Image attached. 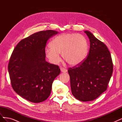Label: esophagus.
<instances>
[{
  "mask_svg": "<svg viewBox=\"0 0 122 122\" xmlns=\"http://www.w3.org/2000/svg\"><path fill=\"white\" fill-rule=\"evenodd\" d=\"M61 72H67V70L64 68H61Z\"/></svg>",
  "mask_w": 122,
  "mask_h": 122,
  "instance_id": "34e87169",
  "label": "esophagus"
}]
</instances>
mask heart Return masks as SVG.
Masks as SVG:
<instances>
[{
    "label": "heart",
    "instance_id": "obj_1",
    "mask_svg": "<svg viewBox=\"0 0 122 122\" xmlns=\"http://www.w3.org/2000/svg\"><path fill=\"white\" fill-rule=\"evenodd\" d=\"M46 50V57L50 62L57 64L61 60L60 53L71 66H77L86 58L88 52L86 39L75 33L62 34L56 36Z\"/></svg>",
    "mask_w": 122,
    "mask_h": 122
}]
</instances>
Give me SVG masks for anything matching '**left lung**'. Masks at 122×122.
<instances>
[{
	"label": "left lung",
	"mask_w": 122,
	"mask_h": 122,
	"mask_svg": "<svg viewBox=\"0 0 122 122\" xmlns=\"http://www.w3.org/2000/svg\"><path fill=\"white\" fill-rule=\"evenodd\" d=\"M84 32L90 42L88 56L68 71L72 93L83 102L93 101L105 91L113 72L112 58L107 47L91 32Z\"/></svg>",
	"instance_id": "obj_1"
}]
</instances>
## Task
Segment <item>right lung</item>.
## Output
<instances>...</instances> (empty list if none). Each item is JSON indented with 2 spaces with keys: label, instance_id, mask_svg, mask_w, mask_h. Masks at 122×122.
I'll return each instance as SVG.
<instances>
[{
  "label": "right lung",
  "instance_id": "right-lung-1",
  "mask_svg": "<svg viewBox=\"0 0 122 122\" xmlns=\"http://www.w3.org/2000/svg\"><path fill=\"white\" fill-rule=\"evenodd\" d=\"M52 30L41 31L23 40L15 48L8 71L14 91L33 103L43 102L50 95L53 80L61 73L57 65L46 61L47 41L58 34Z\"/></svg>",
  "mask_w": 122,
  "mask_h": 122
}]
</instances>
